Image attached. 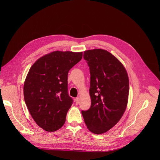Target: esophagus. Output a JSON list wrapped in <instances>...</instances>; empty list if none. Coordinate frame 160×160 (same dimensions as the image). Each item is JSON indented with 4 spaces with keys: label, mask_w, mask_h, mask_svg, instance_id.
Masks as SVG:
<instances>
[{
    "label": "esophagus",
    "mask_w": 160,
    "mask_h": 160,
    "mask_svg": "<svg viewBox=\"0 0 160 160\" xmlns=\"http://www.w3.org/2000/svg\"><path fill=\"white\" fill-rule=\"evenodd\" d=\"M75 102H76V105L79 104V97L76 98V99H75Z\"/></svg>",
    "instance_id": "1"
}]
</instances>
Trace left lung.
Returning a JSON list of instances; mask_svg holds the SVG:
<instances>
[{"label":"left lung","mask_w":160,"mask_h":160,"mask_svg":"<svg viewBox=\"0 0 160 160\" xmlns=\"http://www.w3.org/2000/svg\"><path fill=\"white\" fill-rule=\"evenodd\" d=\"M84 58L90 69L91 106L81 113L89 130L100 134L115 126L126 110L128 75L122 64L105 50H86Z\"/></svg>","instance_id":"8db88e82"}]
</instances>
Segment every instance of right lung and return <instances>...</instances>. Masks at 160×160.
Wrapping results in <instances>:
<instances>
[{
  "label": "right lung",
  "instance_id": "obj_1",
  "mask_svg": "<svg viewBox=\"0 0 160 160\" xmlns=\"http://www.w3.org/2000/svg\"><path fill=\"white\" fill-rule=\"evenodd\" d=\"M82 52L55 51L39 58L26 78L23 92L26 105L36 124L48 132L65 124L73 100L68 93L70 69Z\"/></svg>",
  "mask_w": 160,
  "mask_h": 160
}]
</instances>
